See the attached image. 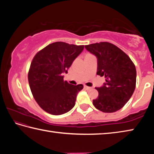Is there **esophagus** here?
<instances>
[{
	"instance_id": "esophagus-1",
	"label": "esophagus",
	"mask_w": 154,
	"mask_h": 154,
	"mask_svg": "<svg viewBox=\"0 0 154 154\" xmlns=\"http://www.w3.org/2000/svg\"><path fill=\"white\" fill-rule=\"evenodd\" d=\"M84 88L85 90H90L91 88V87H89V86H87V85H84Z\"/></svg>"
}]
</instances>
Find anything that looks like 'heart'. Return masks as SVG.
I'll return each instance as SVG.
<instances>
[{
    "label": "heart",
    "mask_w": 154,
    "mask_h": 154,
    "mask_svg": "<svg viewBox=\"0 0 154 154\" xmlns=\"http://www.w3.org/2000/svg\"><path fill=\"white\" fill-rule=\"evenodd\" d=\"M88 55H90V54H87V55H86V56H88Z\"/></svg>",
    "instance_id": "1"
}]
</instances>
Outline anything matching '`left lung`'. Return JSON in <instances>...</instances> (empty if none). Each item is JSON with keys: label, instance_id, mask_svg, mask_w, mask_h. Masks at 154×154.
<instances>
[{"label": "left lung", "instance_id": "8db88e82", "mask_svg": "<svg viewBox=\"0 0 154 154\" xmlns=\"http://www.w3.org/2000/svg\"><path fill=\"white\" fill-rule=\"evenodd\" d=\"M98 60L96 74L105 76L106 83L100 88L97 98L93 100L95 107L104 113H113L125 105L136 87L137 71L133 62L126 53L109 42L85 45Z\"/></svg>", "mask_w": 154, "mask_h": 154}]
</instances>
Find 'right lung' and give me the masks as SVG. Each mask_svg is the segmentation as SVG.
Masks as SVG:
<instances>
[{"label": "right lung", "instance_id": "1", "mask_svg": "<svg viewBox=\"0 0 154 154\" xmlns=\"http://www.w3.org/2000/svg\"><path fill=\"white\" fill-rule=\"evenodd\" d=\"M84 45L64 42L51 43L36 54L28 74L34 98L49 114L58 116L69 111L75 105L82 84L71 85L64 80V72L82 53Z\"/></svg>", "mask_w": 154, "mask_h": 154}]
</instances>
